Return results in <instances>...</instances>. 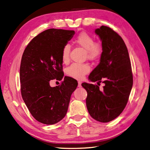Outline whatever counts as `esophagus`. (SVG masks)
Segmentation results:
<instances>
[{"label": "esophagus", "mask_w": 150, "mask_h": 150, "mask_svg": "<svg viewBox=\"0 0 150 150\" xmlns=\"http://www.w3.org/2000/svg\"><path fill=\"white\" fill-rule=\"evenodd\" d=\"M82 85V82H78V87H82V85Z\"/></svg>", "instance_id": "esophagus-1"}]
</instances>
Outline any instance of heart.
Segmentation results:
<instances>
[{
    "label": "heart",
    "mask_w": 150,
    "mask_h": 150,
    "mask_svg": "<svg viewBox=\"0 0 150 150\" xmlns=\"http://www.w3.org/2000/svg\"><path fill=\"white\" fill-rule=\"evenodd\" d=\"M76 44L82 47L86 51V57L91 60H97L103 54V47L99 42H95L94 38L89 34L82 32L76 36L75 40ZM70 46L65 45L62 51V59L64 63H67L70 60ZM91 70V67L87 63H74L68 67L66 74L71 77L81 80L84 78Z\"/></svg>",
    "instance_id": "1"
}]
</instances>
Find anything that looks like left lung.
I'll return each mask as SVG.
<instances>
[{
	"instance_id": "1",
	"label": "left lung",
	"mask_w": 150,
	"mask_h": 150,
	"mask_svg": "<svg viewBox=\"0 0 150 150\" xmlns=\"http://www.w3.org/2000/svg\"><path fill=\"white\" fill-rule=\"evenodd\" d=\"M95 33L100 38L104 51L88 79L105 85L102 91L97 85L83 83L82 85L87 92L86 105L90 115L97 121L108 122L125 109L133 79L129 53L122 38L105 25L96 29Z\"/></svg>"
}]
</instances>
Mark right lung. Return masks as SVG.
<instances>
[{
    "instance_id": "right-lung-1",
    "label": "right lung",
    "mask_w": 150,
    "mask_h": 150,
    "mask_svg": "<svg viewBox=\"0 0 150 150\" xmlns=\"http://www.w3.org/2000/svg\"><path fill=\"white\" fill-rule=\"evenodd\" d=\"M74 34L71 30L47 29L30 41L21 59V95L33 117L45 125H54L65 116L78 85L69 76L58 86L50 85L51 80L63 78L62 51Z\"/></svg>"
}]
</instances>
